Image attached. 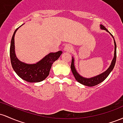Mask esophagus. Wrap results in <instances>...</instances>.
Segmentation results:
<instances>
[{
    "mask_svg": "<svg viewBox=\"0 0 123 123\" xmlns=\"http://www.w3.org/2000/svg\"><path fill=\"white\" fill-rule=\"evenodd\" d=\"M73 46L71 45H66L64 48V50L65 52H71L73 50Z\"/></svg>",
    "mask_w": 123,
    "mask_h": 123,
    "instance_id": "34e87169",
    "label": "esophagus"
}]
</instances>
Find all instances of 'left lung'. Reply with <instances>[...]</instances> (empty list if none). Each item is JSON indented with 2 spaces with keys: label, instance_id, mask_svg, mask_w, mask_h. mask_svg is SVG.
I'll return each instance as SVG.
<instances>
[{
  "label": "left lung",
  "instance_id": "obj_1",
  "mask_svg": "<svg viewBox=\"0 0 123 123\" xmlns=\"http://www.w3.org/2000/svg\"><path fill=\"white\" fill-rule=\"evenodd\" d=\"M100 28H101L102 30H105L107 32L109 33L111 37H113V38L114 43V57L112 61H111V64H110L109 67V68H107L105 71L101 73V74H99V75H96V76L91 77V78H85V77H84L81 76V75H80V74H78V73L75 67V65H74V57H72V61H71V71H72L73 75H74V77H75V80H76L78 82L82 84V85H85V86H93L98 85V84L101 83V82H103V81L107 78V76L109 75V74L111 73V71H112L114 66H115L116 60V43L115 40L114 39L113 36L110 34V32L103 25H100Z\"/></svg>",
  "mask_w": 123,
  "mask_h": 123
}]
</instances>
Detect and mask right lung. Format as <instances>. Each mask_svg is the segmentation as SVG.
I'll list each match as a JSON object with an SVG mask.
<instances>
[{
	"label": "right lung",
	"instance_id": "1",
	"mask_svg": "<svg viewBox=\"0 0 123 123\" xmlns=\"http://www.w3.org/2000/svg\"><path fill=\"white\" fill-rule=\"evenodd\" d=\"M20 27L15 30L11 41L10 57L12 67L16 74L25 81L29 82H41L49 75L52 64L59 59L62 54V51L49 53L35 64H28L20 61L16 56L14 45L15 34Z\"/></svg>",
	"mask_w": 123,
	"mask_h": 123
}]
</instances>
